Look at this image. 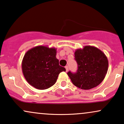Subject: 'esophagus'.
Listing matches in <instances>:
<instances>
[{
    "instance_id": "esophagus-1",
    "label": "esophagus",
    "mask_w": 124,
    "mask_h": 124,
    "mask_svg": "<svg viewBox=\"0 0 124 124\" xmlns=\"http://www.w3.org/2000/svg\"><path fill=\"white\" fill-rule=\"evenodd\" d=\"M65 69H66V72H67V71H68V70H69V67L68 66H65Z\"/></svg>"
}]
</instances>
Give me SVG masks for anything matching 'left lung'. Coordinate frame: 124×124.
<instances>
[{
	"label": "left lung",
	"mask_w": 124,
	"mask_h": 124,
	"mask_svg": "<svg viewBox=\"0 0 124 124\" xmlns=\"http://www.w3.org/2000/svg\"><path fill=\"white\" fill-rule=\"evenodd\" d=\"M74 57L78 65L77 72L68 73L74 85L87 90L102 83L108 66L107 56L102 51L93 46H86L76 50Z\"/></svg>",
	"instance_id": "left-lung-1"
}]
</instances>
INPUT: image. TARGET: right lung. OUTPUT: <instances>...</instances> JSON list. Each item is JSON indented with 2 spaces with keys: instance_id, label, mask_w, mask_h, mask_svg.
I'll use <instances>...</instances> for the list:
<instances>
[{
  "instance_id": "right-lung-1",
  "label": "right lung",
  "mask_w": 124,
  "mask_h": 124,
  "mask_svg": "<svg viewBox=\"0 0 124 124\" xmlns=\"http://www.w3.org/2000/svg\"><path fill=\"white\" fill-rule=\"evenodd\" d=\"M55 48L39 46L28 50L22 61V70L30 85L46 89L55 84L58 75L66 69L59 65Z\"/></svg>"
}]
</instances>
